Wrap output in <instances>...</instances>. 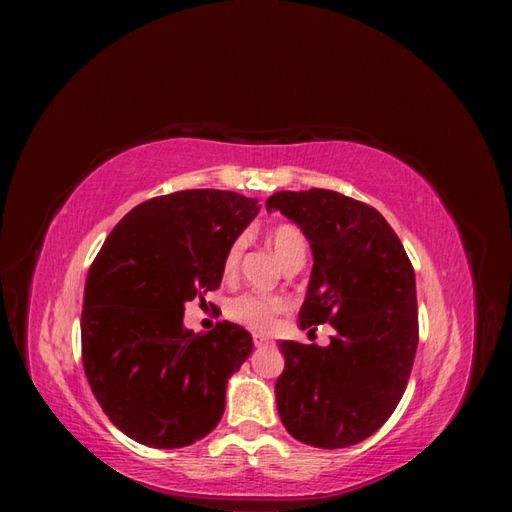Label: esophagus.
Returning <instances> with one entry per match:
<instances>
[{
	"label": "esophagus",
	"instance_id": "34e87169",
	"mask_svg": "<svg viewBox=\"0 0 512 512\" xmlns=\"http://www.w3.org/2000/svg\"><path fill=\"white\" fill-rule=\"evenodd\" d=\"M254 344H256V348H267V346H271L273 342H271V337H267V335L254 333Z\"/></svg>",
	"mask_w": 512,
	"mask_h": 512
}]
</instances>
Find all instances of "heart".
<instances>
[{
  "label": "heart",
  "instance_id": "1",
  "mask_svg": "<svg viewBox=\"0 0 512 512\" xmlns=\"http://www.w3.org/2000/svg\"><path fill=\"white\" fill-rule=\"evenodd\" d=\"M267 239L273 254L282 262V265H286V262L292 258H305L307 241L297 226H290V224L275 226L267 235ZM241 254H243V239L230 243L228 252L224 256L226 275H232L237 271ZM286 309H288V301L284 297H277V294L245 292L228 303L226 312L232 320H237L254 331H269L275 324V318L284 314Z\"/></svg>",
  "mask_w": 512,
  "mask_h": 512
}]
</instances>
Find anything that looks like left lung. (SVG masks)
Instances as JSON below:
<instances>
[{"mask_svg": "<svg viewBox=\"0 0 512 512\" xmlns=\"http://www.w3.org/2000/svg\"><path fill=\"white\" fill-rule=\"evenodd\" d=\"M267 211H282L312 247L301 329H335L327 348L280 342L277 412L303 444H359L393 414L410 378L418 346L412 262L374 207L339 192H277Z\"/></svg>", "mask_w": 512, "mask_h": 512, "instance_id": "obj_1", "label": "left lung"}]
</instances>
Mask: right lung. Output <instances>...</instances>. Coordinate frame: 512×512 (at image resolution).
I'll return each mask as SVG.
<instances>
[{
  "label": "right lung",
  "instance_id": "obj_1",
  "mask_svg": "<svg viewBox=\"0 0 512 512\" xmlns=\"http://www.w3.org/2000/svg\"><path fill=\"white\" fill-rule=\"evenodd\" d=\"M260 211L256 198L183 190L145 200L91 262L81 346L87 382L111 423L153 448L205 438L224 414L226 382L252 335L218 322L183 327V305L222 284L224 256Z\"/></svg>",
  "mask_w": 512,
  "mask_h": 512
}]
</instances>
